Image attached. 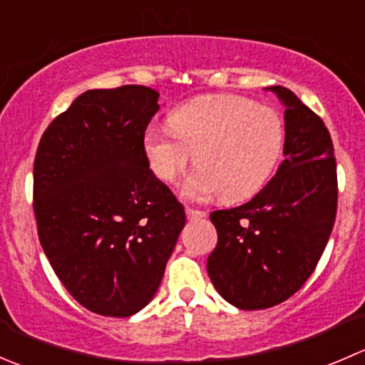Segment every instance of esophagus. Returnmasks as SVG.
Masks as SVG:
<instances>
[{
	"mask_svg": "<svg viewBox=\"0 0 365 365\" xmlns=\"http://www.w3.org/2000/svg\"><path fill=\"white\" fill-rule=\"evenodd\" d=\"M185 213H187V219H189V220L203 219V217L206 215L203 210H194V208H189V206L185 208Z\"/></svg>",
	"mask_w": 365,
	"mask_h": 365,
	"instance_id": "esophagus-1",
	"label": "esophagus"
}]
</instances>
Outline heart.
Segmentation results:
<instances>
[{
  "label": "heart",
  "instance_id": "1",
  "mask_svg": "<svg viewBox=\"0 0 365 365\" xmlns=\"http://www.w3.org/2000/svg\"><path fill=\"white\" fill-rule=\"evenodd\" d=\"M169 128L150 127L143 146L150 169L173 182L192 160L182 183L189 200L244 201L259 192L282 157L284 120L275 109L240 95H205L168 114Z\"/></svg>",
  "mask_w": 365,
  "mask_h": 365
}]
</instances>
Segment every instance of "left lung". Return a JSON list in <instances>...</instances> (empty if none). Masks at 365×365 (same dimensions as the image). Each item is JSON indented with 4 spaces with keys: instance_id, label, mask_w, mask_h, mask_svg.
<instances>
[{
    "instance_id": "left-lung-1",
    "label": "left lung",
    "mask_w": 365,
    "mask_h": 365,
    "mask_svg": "<svg viewBox=\"0 0 365 365\" xmlns=\"http://www.w3.org/2000/svg\"><path fill=\"white\" fill-rule=\"evenodd\" d=\"M264 90L284 106V160L249 203L210 215L219 235L206 261L210 281L244 311L295 295L325 251L337 210L334 145L323 120L288 88Z\"/></svg>"
}]
</instances>
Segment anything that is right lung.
Returning <instances> with one entry per match:
<instances>
[{
    "mask_svg": "<svg viewBox=\"0 0 365 365\" xmlns=\"http://www.w3.org/2000/svg\"><path fill=\"white\" fill-rule=\"evenodd\" d=\"M157 101L138 84L84 91L36 150L40 244L70 295L102 316L127 318L152 302L185 226L143 146Z\"/></svg>",
    "mask_w": 365,
    "mask_h": 365,
    "instance_id": "add662e5",
    "label": "right lung"
}]
</instances>
